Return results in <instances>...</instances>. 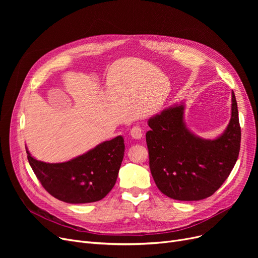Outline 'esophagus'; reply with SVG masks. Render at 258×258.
<instances>
[{
    "instance_id": "34e87169",
    "label": "esophagus",
    "mask_w": 258,
    "mask_h": 258,
    "mask_svg": "<svg viewBox=\"0 0 258 258\" xmlns=\"http://www.w3.org/2000/svg\"><path fill=\"white\" fill-rule=\"evenodd\" d=\"M131 136H132L134 139H141L142 136H143V131H142V128H141L139 125L134 126V127L131 130Z\"/></svg>"
}]
</instances>
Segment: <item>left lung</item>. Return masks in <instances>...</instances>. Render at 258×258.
I'll return each instance as SVG.
<instances>
[{
	"instance_id": "1",
	"label": "left lung",
	"mask_w": 258,
	"mask_h": 258,
	"mask_svg": "<svg viewBox=\"0 0 258 258\" xmlns=\"http://www.w3.org/2000/svg\"><path fill=\"white\" fill-rule=\"evenodd\" d=\"M184 105L169 107L148 120L146 133L150 168L162 194L179 201L212 196L233 169L240 148V125L232 92L231 119L215 140L201 139L183 121Z\"/></svg>"
}]
</instances>
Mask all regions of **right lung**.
<instances>
[{"instance_id":"right-lung-1","label":"right lung","mask_w":258,"mask_h":258,"mask_svg":"<svg viewBox=\"0 0 258 258\" xmlns=\"http://www.w3.org/2000/svg\"><path fill=\"white\" fill-rule=\"evenodd\" d=\"M27 155L37 180L52 197L86 204L100 201L112 190L124 156V141L118 136L64 163H45L28 151Z\"/></svg>"}]
</instances>
